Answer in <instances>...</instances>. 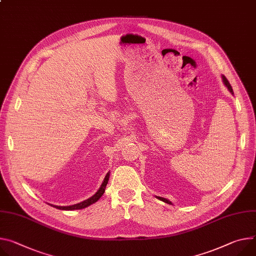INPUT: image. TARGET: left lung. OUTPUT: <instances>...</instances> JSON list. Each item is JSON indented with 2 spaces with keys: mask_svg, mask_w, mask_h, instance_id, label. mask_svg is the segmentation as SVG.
I'll return each instance as SVG.
<instances>
[{
  "mask_svg": "<svg viewBox=\"0 0 256 256\" xmlns=\"http://www.w3.org/2000/svg\"><path fill=\"white\" fill-rule=\"evenodd\" d=\"M222 82H224V86L228 88V90L232 92V94H234V92H233V88H232V86L230 84V82H228V80H226V78L224 76H222ZM159 200H161V201H164V202H166V203H168V204H172V202L170 201V200H168V199H166V198H162V197H157Z\"/></svg>",
  "mask_w": 256,
  "mask_h": 256,
  "instance_id": "1",
  "label": "left lung"
}]
</instances>
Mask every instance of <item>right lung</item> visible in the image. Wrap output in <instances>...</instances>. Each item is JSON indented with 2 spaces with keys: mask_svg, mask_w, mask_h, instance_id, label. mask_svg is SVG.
Segmentation results:
<instances>
[{
  "mask_svg": "<svg viewBox=\"0 0 256 256\" xmlns=\"http://www.w3.org/2000/svg\"><path fill=\"white\" fill-rule=\"evenodd\" d=\"M109 176H110V174L108 172V174H106V176H105V178H104L102 184H101L100 189L96 192V194L92 195L90 198H88V199H86V200H84V201H82V202L78 203V204H74V205H70V206H57V205H53V204H50V205L53 206V207H55V208H57V209H60V210H76V209L86 208V207L90 206V204L97 202V201L101 198V196L104 194L105 188H106V184H107L108 180H109Z\"/></svg>",
  "mask_w": 256,
  "mask_h": 256,
  "instance_id": "right-lung-1",
  "label": "right lung"
}]
</instances>
